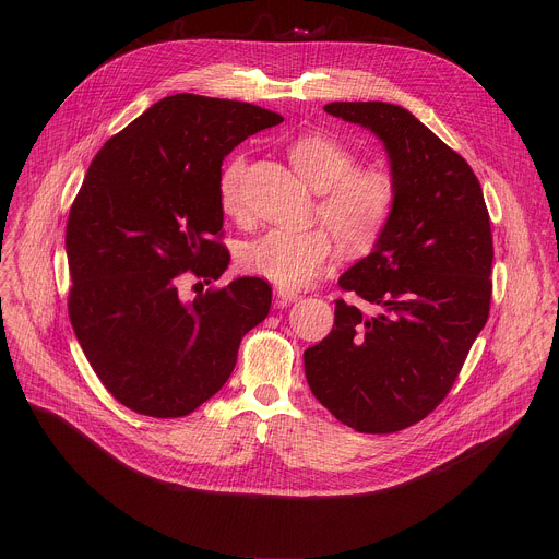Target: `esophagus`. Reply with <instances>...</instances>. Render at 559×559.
<instances>
[{"label": "esophagus", "instance_id": "1", "mask_svg": "<svg viewBox=\"0 0 559 559\" xmlns=\"http://www.w3.org/2000/svg\"><path fill=\"white\" fill-rule=\"evenodd\" d=\"M276 296H278L281 302H292V300L300 298V292L289 289V287H276Z\"/></svg>", "mask_w": 559, "mask_h": 559}]
</instances>
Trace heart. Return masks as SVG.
<instances>
[{
  "label": "heart",
  "instance_id": "heart-1",
  "mask_svg": "<svg viewBox=\"0 0 559 559\" xmlns=\"http://www.w3.org/2000/svg\"><path fill=\"white\" fill-rule=\"evenodd\" d=\"M294 170L321 199L316 214L328 225L300 231L270 229L238 250L236 263L243 272L267 278L278 287H307L321 276L338 241L347 254L371 252L386 231L397 203L393 177L378 168H358L356 152L341 139L323 132H307L287 145ZM246 158L231 156L218 177L221 210L241 218Z\"/></svg>",
  "mask_w": 559,
  "mask_h": 559
}]
</instances>
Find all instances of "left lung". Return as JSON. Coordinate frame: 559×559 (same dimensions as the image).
<instances>
[{"label": "left lung", "instance_id": "obj_1", "mask_svg": "<svg viewBox=\"0 0 559 559\" xmlns=\"http://www.w3.org/2000/svg\"><path fill=\"white\" fill-rule=\"evenodd\" d=\"M325 110L382 139L397 203L373 252L338 281L380 311L338 298L332 332L302 356L305 376L343 425L393 433L444 401L487 325L491 218L471 166L409 110L384 102Z\"/></svg>", "mask_w": 559, "mask_h": 559}]
</instances>
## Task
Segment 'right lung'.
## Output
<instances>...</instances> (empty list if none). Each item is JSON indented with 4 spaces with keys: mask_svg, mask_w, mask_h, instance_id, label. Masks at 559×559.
I'll return each instance as SVG.
<instances>
[{
    "mask_svg": "<svg viewBox=\"0 0 559 559\" xmlns=\"http://www.w3.org/2000/svg\"><path fill=\"white\" fill-rule=\"evenodd\" d=\"M281 121L254 104L181 93L93 158L66 225L68 316L104 386L134 414L190 416L227 382L238 345L265 321V278L201 287L192 302L179 278L212 283L225 272L221 164Z\"/></svg>",
    "mask_w": 559,
    "mask_h": 559,
    "instance_id": "1",
    "label": "right lung"
}]
</instances>
